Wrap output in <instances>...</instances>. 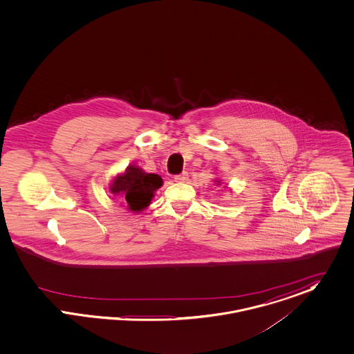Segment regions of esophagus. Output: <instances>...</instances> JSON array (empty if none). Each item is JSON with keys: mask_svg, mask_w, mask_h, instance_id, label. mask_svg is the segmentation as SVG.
Returning a JSON list of instances; mask_svg holds the SVG:
<instances>
[{"mask_svg": "<svg viewBox=\"0 0 354 354\" xmlns=\"http://www.w3.org/2000/svg\"><path fill=\"white\" fill-rule=\"evenodd\" d=\"M174 179H175V182H182L183 183V182H186L189 179V175H187V172H183L180 175H176Z\"/></svg>", "mask_w": 354, "mask_h": 354, "instance_id": "esophagus-1", "label": "esophagus"}]
</instances>
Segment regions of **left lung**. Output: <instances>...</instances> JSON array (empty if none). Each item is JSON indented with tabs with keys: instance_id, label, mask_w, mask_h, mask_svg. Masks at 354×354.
<instances>
[{
	"instance_id": "8db88e82",
	"label": "left lung",
	"mask_w": 354,
	"mask_h": 354,
	"mask_svg": "<svg viewBox=\"0 0 354 354\" xmlns=\"http://www.w3.org/2000/svg\"><path fill=\"white\" fill-rule=\"evenodd\" d=\"M216 182H217V185H220V183H221V182H220V180H218V179H217V180H216Z\"/></svg>"
}]
</instances>
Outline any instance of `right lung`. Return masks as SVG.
Listing matches in <instances>:
<instances>
[{
	"label": "right lung",
	"mask_w": 354,
	"mask_h": 354,
	"mask_svg": "<svg viewBox=\"0 0 354 354\" xmlns=\"http://www.w3.org/2000/svg\"><path fill=\"white\" fill-rule=\"evenodd\" d=\"M161 186L162 179L156 174H147L137 165H129L123 174L114 178L110 192L122 196L131 212L140 213L151 205L155 192Z\"/></svg>",
	"instance_id": "obj_1"
}]
</instances>
